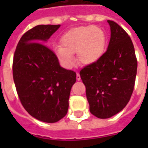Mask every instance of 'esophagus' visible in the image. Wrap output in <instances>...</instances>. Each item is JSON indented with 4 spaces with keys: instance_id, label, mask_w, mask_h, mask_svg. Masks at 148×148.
Wrapping results in <instances>:
<instances>
[{
    "instance_id": "esophagus-1",
    "label": "esophagus",
    "mask_w": 148,
    "mask_h": 148,
    "mask_svg": "<svg viewBox=\"0 0 148 148\" xmlns=\"http://www.w3.org/2000/svg\"><path fill=\"white\" fill-rule=\"evenodd\" d=\"M77 81H80L81 80V76H80V74L78 72L77 73Z\"/></svg>"
}]
</instances>
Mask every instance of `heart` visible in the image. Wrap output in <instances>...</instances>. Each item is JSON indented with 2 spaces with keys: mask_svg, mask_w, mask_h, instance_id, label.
Instances as JSON below:
<instances>
[{
  "mask_svg": "<svg viewBox=\"0 0 148 148\" xmlns=\"http://www.w3.org/2000/svg\"><path fill=\"white\" fill-rule=\"evenodd\" d=\"M61 45L55 48V53L65 67L73 66V54L76 53L81 64L93 65L104 56L107 38L105 31L98 26H82L66 32L61 38Z\"/></svg>",
  "mask_w": 148,
  "mask_h": 148,
  "instance_id": "obj_1",
  "label": "heart"
}]
</instances>
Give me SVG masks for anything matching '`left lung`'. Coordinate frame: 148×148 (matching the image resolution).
<instances>
[{
    "label": "left lung",
    "mask_w": 148,
    "mask_h": 148,
    "mask_svg": "<svg viewBox=\"0 0 148 148\" xmlns=\"http://www.w3.org/2000/svg\"><path fill=\"white\" fill-rule=\"evenodd\" d=\"M110 40L101 59L85 66L80 76L86 86L90 113L99 119L115 115L133 94L138 62L133 42L117 23L108 20Z\"/></svg>",
    "instance_id": "left-lung-1"
}]
</instances>
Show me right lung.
Wrapping results in <instances>:
<instances>
[{"label": "right lung", "instance_id": "obj_1", "mask_svg": "<svg viewBox=\"0 0 148 148\" xmlns=\"http://www.w3.org/2000/svg\"><path fill=\"white\" fill-rule=\"evenodd\" d=\"M60 25H40L21 37L13 59V78L20 102L38 120L56 123L67 113L76 72L62 67L45 45Z\"/></svg>", "mask_w": 148, "mask_h": 148}]
</instances>
